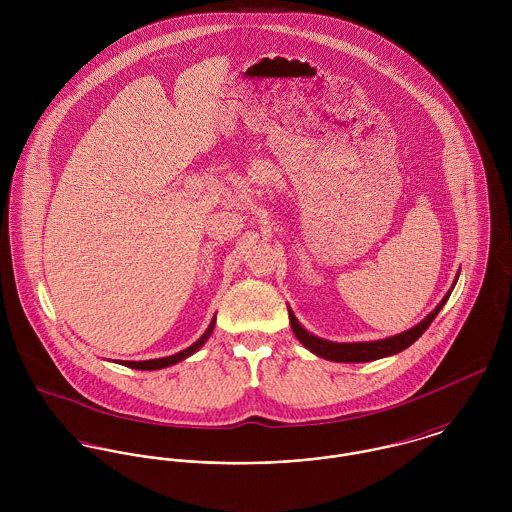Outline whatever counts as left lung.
<instances>
[{"mask_svg": "<svg viewBox=\"0 0 512 512\" xmlns=\"http://www.w3.org/2000/svg\"><path fill=\"white\" fill-rule=\"evenodd\" d=\"M457 278H459V274H457ZM451 290L445 293V297L439 301L438 307L424 321H420L416 327H412V329H408V331H404L400 335H394V337H388V339H380V341H368V343H333V341H325V339L315 337L309 331H305L299 325V321L295 319V315H293L290 307H288V313H290V323H292V331L295 333V337L313 355H317L321 359H327V361H335V363H368V361H376V359H384V357L396 355V353L408 349L412 343H416L424 335V331L432 325V321L436 319V315L441 311V307L449 299Z\"/></svg>", "mask_w": 512, "mask_h": 512, "instance_id": "obj_1", "label": "left lung"}]
</instances>
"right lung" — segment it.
I'll return each instance as SVG.
<instances>
[{
	"label": "right lung",
	"mask_w": 512,
	"mask_h": 512,
	"mask_svg": "<svg viewBox=\"0 0 512 512\" xmlns=\"http://www.w3.org/2000/svg\"><path fill=\"white\" fill-rule=\"evenodd\" d=\"M215 323H217V317H213V321H211L209 329L203 333V337L197 339V341H195L191 347H187L185 351H179V353H175V355H171V357H163V359H151V361H122V365L130 366V368H138V370H157V368L177 365L179 361H183V359L191 357L193 353H197V351L207 343V339L211 337V333H213V329H215Z\"/></svg>",
	"instance_id": "right-lung-1"
}]
</instances>
